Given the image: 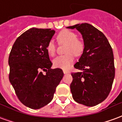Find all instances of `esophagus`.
I'll return each mask as SVG.
<instances>
[{"instance_id": "1", "label": "esophagus", "mask_w": 122, "mask_h": 122, "mask_svg": "<svg viewBox=\"0 0 122 122\" xmlns=\"http://www.w3.org/2000/svg\"><path fill=\"white\" fill-rule=\"evenodd\" d=\"M63 73L64 74H69V73H70V71H66V70H63Z\"/></svg>"}]
</instances>
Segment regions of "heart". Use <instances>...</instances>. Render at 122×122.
<instances>
[{"instance_id":"obj_1","label":"heart","mask_w":122,"mask_h":122,"mask_svg":"<svg viewBox=\"0 0 122 122\" xmlns=\"http://www.w3.org/2000/svg\"><path fill=\"white\" fill-rule=\"evenodd\" d=\"M59 44H66L65 54L57 57L53 61V66L56 68L68 69L74 61V56H81L84 50V42L77 38L76 33L71 30L64 29L58 33L56 36ZM46 51L50 56L53 57L56 52V46L52 41L49 42L46 46Z\"/></svg>"}]
</instances>
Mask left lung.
<instances>
[{"label": "left lung", "mask_w": 122, "mask_h": 122, "mask_svg": "<svg viewBox=\"0 0 122 122\" xmlns=\"http://www.w3.org/2000/svg\"><path fill=\"white\" fill-rule=\"evenodd\" d=\"M76 29L82 35L84 50L72 73L70 86L76 102L93 107L102 102L110 93L115 76L114 55L104 34L89 23L67 27Z\"/></svg>", "instance_id": "1"}]
</instances>
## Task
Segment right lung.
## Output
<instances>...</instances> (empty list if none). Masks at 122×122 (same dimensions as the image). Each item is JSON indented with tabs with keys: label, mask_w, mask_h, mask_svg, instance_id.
<instances>
[{
	"label": "right lung",
	"mask_w": 122,
	"mask_h": 122,
	"mask_svg": "<svg viewBox=\"0 0 122 122\" xmlns=\"http://www.w3.org/2000/svg\"><path fill=\"white\" fill-rule=\"evenodd\" d=\"M55 32L31 28L17 38L10 53V82L19 100L32 109L51 102L63 77L61 69H51L52 63L46 49Z\"/></svg>",
	"instance_id": "right-lung-1"
}]
</instances>
